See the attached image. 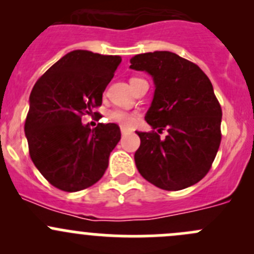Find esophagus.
<instances>
[{
  "label": "esophagus",
  "instance_id": "34e87169",
  "mask_svg": "<svg viewBox=\"0 0 254 254\" xmlns=\"http://www.w3.org/2000/svg\"><path fill=\"white\" fill-rule=\"evenodd\" d=\"M127 134H129V130H127V127H122V135H123V136H124V135H127Z\"/></svg>",
  "mask_w": 254,
  "mask_h": 254
}]
</instances>
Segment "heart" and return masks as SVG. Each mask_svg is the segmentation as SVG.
Segmentation results:
<instances>
[{"label": "heart", "instance_id": "obj_1", "mask_svg": "<svg viewBox=\"0 0 254 254\" xmlns=\"http://www.w3.org/2000/svg\"><path fill=\"white\" fill-rule=\"evenodd\" d=\"M111 118L113 122L118 123L122 127H132L136 122V115L132 114V113L127 112V111H122V109H117V111L112 112Z\"/></svg>", "mask_w": 254, "mask_h": 254}]
</instances>
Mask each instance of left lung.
<instances>
[{"label": "left lung", "instance_id": "obj_1", "mask_svg": "<svg viewBox=\"0 0 254 254\" xmlns=\"http://www.w3.org/2000/svg\"><path fill=\"white\" fill-rule=\"evenodd\" d=\"M130 68L145 71L155 83L145 120L155 131H136L141 143L135 165L146 181L165 190H181L209 172L221 141L222 112L207 76L198 65L171 51L130 59Z\"/></svg>", "mask_w": 254, "mask_h": 254}]
</instances>
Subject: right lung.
Returning <instances> with one entry per match:
<instances>
[{
	"instance_id": "right-lung-1",
	"label": "right lung",
	"mask_w": 254,
	"mask_h": 254,
	"mask_svg": "<svg viewBox=\"0 0 254 254\" xmlns=\"http://www.w3.org/2000/svg\"><path fill=\"white\" fill-rule=\"evenodd\" d=\"M120 63L118 55L73 50L33 87L24 125L29 155L44 178L61 190L88 188L108 168L109 155L122 136L119 127L99 123L91 129L81 117L101 106Z\"/></svg>"
}]
</instances>
